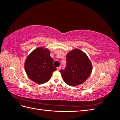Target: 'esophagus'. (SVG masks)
Wrapping results in <instances>:
<instances>
[{
  "mask_svg": "<svg viewBox=\"0 0 120 120\" xmlns=\"http://www.w3.org/2000/svg\"><path fill=\"white\" fill-rule=\"evenodd\" d=\"M61 66L58 67L57 68V70H60L61 69Z\"/></svg>",
  "mask_w": 120,
  "mask_h": 120,
  "instance_id": "obj_1",
  "label": "esophagus"
}]
</instances>
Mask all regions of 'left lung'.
<instances>
[{
	"mask_svg": "<svg viewBox=\"0 0 120 120\" xmlns=\"http://www.w3.org/2000/svg\"><path fill=\"white\" fill-rule=\"evenodd\" d=\"M92 71V65L83 51L75 49L67 55V64L60 73L64 81L69 85L77 86L84 83Z\"/></svg>",
	"mask_w": 120,
	"mask_h": 120,
	"instance_id": "left-lung-1",
	"label": "left lung"
}]
</instances>
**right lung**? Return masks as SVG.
Here are the masks:
<instances>
[{"label": "right lung", "mask_w": 120, "mask_h": 120, "mask_svg": "<svg viewBox=\"0 0 120 120\" xmlns=\"http://www.w3.org/2000/svg\"><path fill=\"white\" fill-rule=\"evenodd\" d=\"M48 49L39 47L33 51L25 60L24 68L27 75L37 84L48 82L57 69Z\"/></svg>", "instance_id": "add662e5"}]
</instances>
